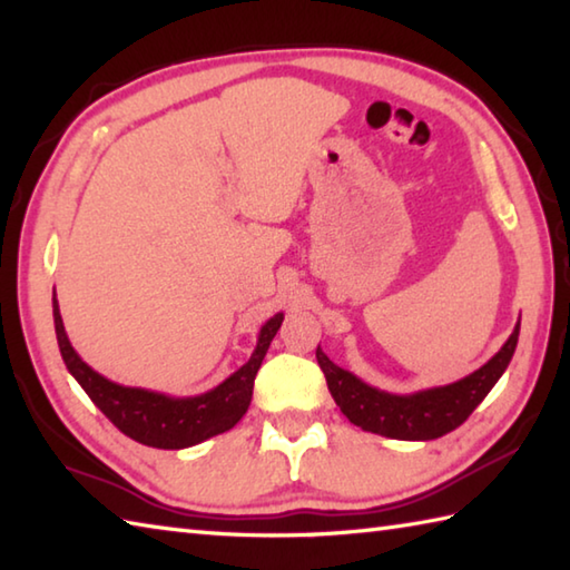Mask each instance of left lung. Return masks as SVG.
Returning a JSON list of instances; mask_svg holds the SVG:
<instances>
[{
    "label": "left lung",
    "mask_w": 570,
    "mask_h": 570,
    "mask_svg": "<svg viewBox=\"0 0 570 570\" xmlns=\"http://www.w3.org/2000/svg\"><path fill=\"white\" fill-rule=\"evenodd\" d=\"M517 341L519 323L500 353L488 365L472 372L470 377L411 396H394L372 390V386L362 384L343 367L333 365L321 347L316 350V360L325 374V382H328L335 404L341 406L343 414L355 426H360L362 431L386 435V439L433 441L458 429L478 409L482 399L490 394L507 365H510Z\"/></svg>",
    "instance_id": "obj_1"
}]
</instances>
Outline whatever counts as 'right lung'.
Wrapping results in <instances>:
<instances>
[{
    "label": "right lung",
    "mask_w": 570,
    "mask_h": 570,
    "mask_svg": "<svg viewBox=\"0 0 570 570\" xmlns=\"http://www.w3.org/2000/svg\"><path fill=\"white\" fill-rule=\"evenodd\" d=\"M282 321V313H276L272 321H266L259 333L257 350L252 353L247 365L239 367L220 386H215L213 392L190 399H171L147 390H135V386H119L85 365L68 343L63 318H60L58 301L53 294V323L58 347L72 377L80 382L85 394L92 399V404L125 435L144 445L166 448V451H176V448H188L205 439H213V435L233 429L245 416L252 402L254 377H257L262 360Z\"/></svg>",
    "instance_id": "1"
}]
</instances>
